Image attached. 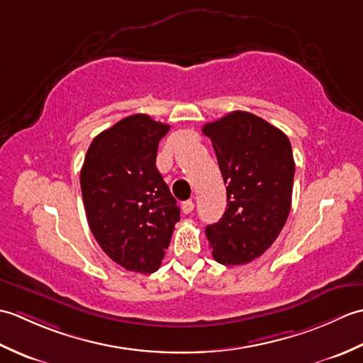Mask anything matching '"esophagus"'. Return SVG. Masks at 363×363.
Wrapping results in <instances>:
<instances>
[{
  "label": "esophagus",
  "mask_w": 363,
  "mask_h": 363,
  "mask_svg": "<svg viewBox=\"0 0 363 363\" xmlns=\"http://www.w3.org/2000/svg\"><path fill=\"white\" fill-rule=\"evenodd\" d=\"M195 209V203L191 201V199H189V201H184L182 203V212L184 213H191Z\"/></svg>",
  "instance_id": "obj_1"
}]
</instances>
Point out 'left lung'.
Masks as SVG:
<instances>
[{
    "label": "left lung",
    "mask_w": 363,
    "mask_h": 363,
    "mask_svg": "<svg viewBox=\"0 0 363 363\" xmlns=\"http://www.w3.org/2000/svg\"><path fill=\"white\" fill-rule=\"evenodd\" d=\"M203 133L217 154L228 207L206 228L213 259L243 265L260 257L279 235L291 207L293 160L289 137L257 115L235 111L207 123Z\"/></svg>",
    "instance_id": "obj_1"
}]
</instances>
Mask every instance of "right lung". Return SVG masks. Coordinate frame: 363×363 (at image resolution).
<instances>
[{
  "instance_id": "obj_1",
  "label": "right lung",
  "mask_w": 363,
  "mask_h": 363,
  "mask_svg": "<svg viewBox=\"0 0 363 363\" xmlns=\"http://www.w3.org/2000/svg\"><path fill=\"white\" fill-rule=\"evenodd\" d=\"M168 130L148 115H130L98 134L84 159L81 190L91 234L129 272H156L179 221V207L156 168Z\"/></svg>"
}]
</instances>
